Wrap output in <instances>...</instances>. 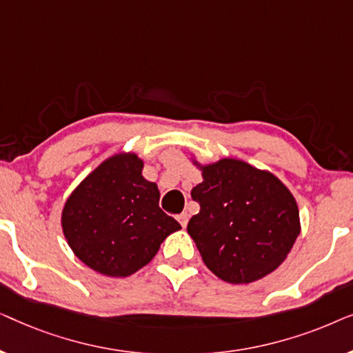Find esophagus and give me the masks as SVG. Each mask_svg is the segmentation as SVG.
Instances as JSON below:
<instances>
[{"label":"esophagus","mask_w":353,"mask_h":353,"mask_svg":"<svg viewBox=\"0 0 353 353\" xmlns=\"http://www.w3.org/2000/svg\"><path fill=\"white\" fill-rule=\"evenodd\" d=\"M188 220H190V215H188L186 212H183V214L178 215V221H180V225L183 226V228H186V225H188Z\"/></svg>","instance_id":"34e87169"}]
</instances>
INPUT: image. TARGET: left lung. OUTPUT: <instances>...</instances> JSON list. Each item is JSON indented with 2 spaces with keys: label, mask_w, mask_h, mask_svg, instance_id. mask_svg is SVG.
I'll return each instance as SVG.
<instances>
[{
  "label": "left lung",
  "mask_w": 353,
  "mask_h": 353,
  "mask_svg": "<svg viewBox=\"0 0 353 353\" xmlns=\"http://www.w3.org/2000/svg\"><path fill=\"white\" fill-rule=\"evenodd\" d=\"M202 181L191 190L199 202L188 233L205 267L231 284H249L281 265L301 234L296 197L272 172L234 157L201 163Z\"/></svg>",
  "instance_id": "1"
}]
</instances>
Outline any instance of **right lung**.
Instances as JSON below:
<instances>
[{"instance_id":"add662e5","label":"right lung","mask_w":353,"mask_h":353,"mask_svg":"<svg viewBox=\"0 0 353 353\" xmlns=\"http://www.w3.org/2000/svg\"><path fill=\"white\" fill-rule=\"evenodd\" d=\"M137 152H117L88 173L61 214L64 238L94 272L127 278L151 262L168 234L181 230L159 207V188L143 176Z\"/></svg>"}]
</instances>
